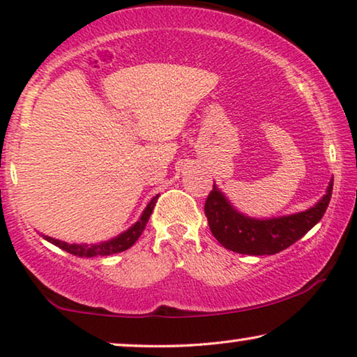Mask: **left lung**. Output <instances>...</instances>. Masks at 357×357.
I'll list each match as a JSON object with an SVG mask.
<instances>
[{"label": "left lung", "mask_w": 357, "mask_h": 357, "mask_svg": "<svg viewBox=\"0 0 357 357\" xmlns=\"http://www.w3.org/2000/svg\"><path fill=\"white\" fill-rule=\"evenodd\" d=\"M332 188L333 180L324 197L308 211L270 220H255L236 212L227 197L213 186L206 199L204 212L212 234L223 248L244 255H273L297 243L321 220L331 202Z\"/></svg>", "instance_id": "obj_1"}]
</instances>
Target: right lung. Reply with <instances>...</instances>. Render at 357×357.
I'll list each match as a JSON object with an SVG mask.
<instances>
[{
  "label": "right lung",
  "instance_id": "right-lung-1",
  "mask_svg": "<svg viewBox=\"0 0 357 357\" xmlns=\"http://www.w3.org/2000/svg\"><path fill=\"white\" fill-rule=\"evenodd\" d=\"M158 196H160V195H158ZM158 196H155L150 201V204L146 206V209L144 211V213H142L140 220L137 222L134 227H130L128 231H124L123 234H119L118 238H114L112 241H107V243L92 244V245H83V244H67V243H63V241L49 238V236H45V238L49 241V243H52L54 245H57V248H60L62 250H67L68 254H73L76 257L112 255V254H118V252L128 250L130 245H132L135 241L140 238V234L144 233L148 218H150L153 209H155Z\"/></svg>",
  "mask_w": 357,
  "mask_h": 357
}]
</instances>
